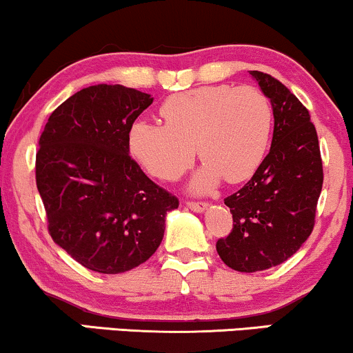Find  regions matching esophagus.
<instances>
[{"mask_svg": "<svg viewBox=\"0 0 353 353\" xmlns=\"http://www.w3.org/2000/svg\"><path fill=\"white\" fill-rule=\"evenodd\" d=\"M188 207L190 210H194V212H197V214H201V212H203V210H207V207H209V203H205V202H188Z\"/></svg>", "mask_w": 353, "mask_h": 353, "instance_id": "obj_1", "label": "esophagus"}]
</instances>
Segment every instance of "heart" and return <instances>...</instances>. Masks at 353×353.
Wrapping results in <instances>:
<instances>
[{
  "mask_svg": "<svg viewBox=\"0 0 353 353\" xmlns=\"http://www.w3.org/2000/svg\"><path fill=\"white\" fill-rule=\"evenodd\" d=\"M165 123L139 120L130 148L154 177L174 181L199 156L205 161L192 189L207 192L225 177L243 182L258 171L270 144L273 112L253 87L214 85L176 93L161 107Z\"/></svg>",
  "mask_w": 353,
  "mask_h": 353,
  "instance_id": "heart-1",
  "label": "heart"
}]
</instances>
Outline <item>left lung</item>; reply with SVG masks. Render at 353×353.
<instances>
[{"label":"left lung","mask_w":353,"mask_h":353,"mask_svg":"<svg viewBox=\"0 0 353 353\" xmlns=\"http://www.w3.org/2000/svg\"><path fill=\"white\" fill-rule=\"evenodd\" d=\"M252 77L271 101L274 117L268 156L239 192L228 195L233 228L217 241L228 268L254 273L291 258L311 235L322 190L319 139L307 108L263 72Z\"/></svg>","instance_id":"obj_1"}]
</instances>
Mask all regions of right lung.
I'll return each instance as SVG.
<instances>
[{"label":"right lung","instance_id":"obj_1","mask_svg":"<svg viewBox=\"0 0 353 353\" xmlns=\"http://www.w3.org/2000/svg\"><path fill=\"white\" fill-rule=\"evenodd\" d=\"M123 85L82 88L46 123L36 184L49 233L85 268L125 273L150 260L179 201L130 158V131L152 103Z\"/></svg>","mask_w":353,"mask_h":353}]
</instances>
